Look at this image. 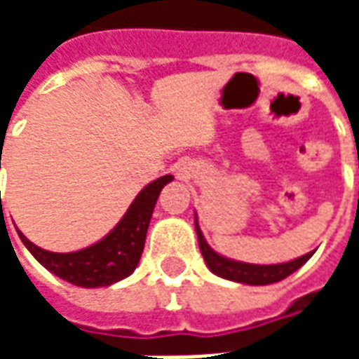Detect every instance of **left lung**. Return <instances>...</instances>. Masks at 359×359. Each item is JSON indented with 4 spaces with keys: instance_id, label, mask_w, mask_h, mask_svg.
Segmentation results:
<instances>
[{
    "instance_id": "left-lung-1",
    "label": "left lung",
    "mask_w": 359,
    "mask_h": 359,
    "mask_svg": "<svg viewBox=\"0 0 359 359\" xmlns=\"http://www.w3.org/2000/svg\"><path fill=\"white\" fill-rule=\"evenodd\" d=\"M196 233H198V242H200V250H202V256L205 259V264L210 267L215 275L229 280H236V283H244V285H271V283H277L283 280L288 275H292L294 271L302 267V265L308 262L309 257L313 256V252H309L306 256L298 257L294 262L288 264H277V265H252V264H241V262H233V259H226V257L219 256L213 250L208 246V242L203 241V234L198 226L196 221Z\"/></svg>"
}]
</instances>
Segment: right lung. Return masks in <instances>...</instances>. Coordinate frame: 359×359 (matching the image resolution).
Instances as JSON below:
<instances>
[{
	"label": "right lung",
	"mask_w": 359,
	"mask_h": 359,
	"mask_svg": "<svg viewBox=\"0 0 359 359\" xmlns=\"http://www.w3.org/2000/svg\"><path fill=\"white\" fill-rule=\"evenodd\" d=\"M171 180V175H165L144 188L128 208L125 217L118 221V225L103 241L90 248L79 250L73 254H53L34 246L22 233H19L20 241L25 242L30 254L46 269L67 283L84 288L109 286L121 278L128 277L136 269L144 252L149 219L156 208L159 192Z\"/></svg>",
	"instance_id": "1"
}]
</instances>
